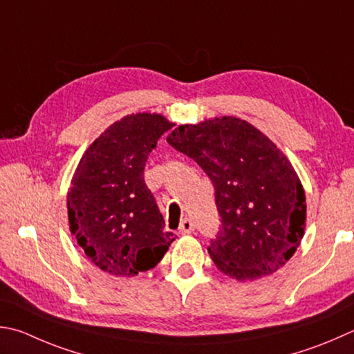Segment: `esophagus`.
I'll return each mask as SVG.
<instances>
[{
	"mask_svg": "<svg viewBox=\"0 0 354 354\" xmlns=\"http://www.w3.org/2000/svg\"><path fill=\"white\" fill-rule=\"evenodd\" d=\"M194 229H195V223L192 221L190 218H184L181 224H179V232L181 234H190L194 232Z\"/></svg>",
	"mask_w": 354,
	"mask_h": 354,
	"instance_id": "esophagus-1",
	"label": "esophagus"
}]
</instances>
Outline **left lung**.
<instances>
[{"label": "left lung", "instance_id": "8db88e82", "mask_svg": "<svg viewBox=\"0 0 354 354\" xmlns=\"http://www.w3.org/2000/svg\"><path fill=\"white\" fill-rule=\"evenodd\" d=\"M214 184L221 224L210 240L215 266L236 280L277 271L294 255L305 229V192L286 156L239 118L181 125L167 138Z\"/></svg>", "mask_w": 354, "mask_h": 354}]
</instances>
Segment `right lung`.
I'll return each instance as SVG.
<instances>
[{
  "mask_svg": "<svg viewBox=\"0 0 354 354\" xmlns=\"http://www.w3.org/2000/svg\"><path fill=\"white\" fill-rule=\"evenodd\" d=\"M171 127L159 114L125 115L77 167L68 192L71 232L102 271L122 277L149 271L175 241L144 179L147 159Z\"/></svg>",
  "mask_w": 354,
  "mask_h": 354,
  "instance_id": "1",
  "label": "right lung"
}]
</instances>
